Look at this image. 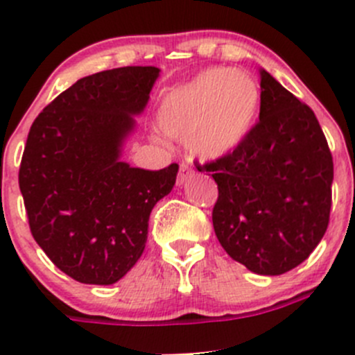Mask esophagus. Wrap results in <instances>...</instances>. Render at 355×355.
I'll list each match as a JSON object with an SVG mask.
<instances>
[{
  "label": "esophagus",
  "instance_id": "obj_1",
  "mask_svg": "<svg viewBox=\"0 0 355 355\" xmlns=\"http://www.w3.org/2000/svg\"><path fill=\"white\" fill-rule=\"evenodd\" d=\"M192 175H194V170H192L189 164H180V173H178L177 184L178 185H185L189 180H191Z\"/></svg>",
  "mask_w": 355,
  "mask_h": 355
}]
</instances>
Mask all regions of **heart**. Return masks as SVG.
<instances>
[{
  "label": "heart",
  "instance_id": "b5f03b06",
  "mask_svg": "<svg viewBox=\"0 0 355 355\" xmlns=\"http://www.w3.org/2000/svg\"><path fill=\"white\" fill-rule=\"evenodd\" d=\"M261 91L244 70L207 68L166 92L159 125L168 135L185 139L189 155L218 161L237 151L256 125Z\"/></svg>",
  "mask_w": 355,
  "mask_h": 355
}]
</instances>
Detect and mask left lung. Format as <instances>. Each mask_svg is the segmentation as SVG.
<instances>
[{"label":"left lung","instance_id":"1","mask_svg":"<svg viewBox=\"0 0 355 355\" xmlns=\"http://www.w3.org/2000/svg\"><path fill=\"white\" fill-rule=\"evenodd\" d=\"M259 121L230 156L199 168L218 184L213 227L249 271L278 277L299 266L327 232L333 159L314 111L259 68Z\"/></svg>","mask_w":355,"mask_h":355}]
</instances>
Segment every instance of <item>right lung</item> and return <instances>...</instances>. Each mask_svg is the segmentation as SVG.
<instances>
[{
	"label": "right lung",
	"mask_w": 355,
	"mask_h": 355,
	"mask_svg": "<svg viewBox=\"0 0 355 355\" xmlns=\"http://www.w3.org/2000/svg\"><path fill=\"white\" fill-rule=\"evenodd\" d=\"M159 68L121 67L78 78L32 123L19 184L32 237L56 268L113 285L144 252L149 216L178 164L151 171L121 159Z\"/></svg>",
	"instance_id": "obj_1"
}]
</instances>
